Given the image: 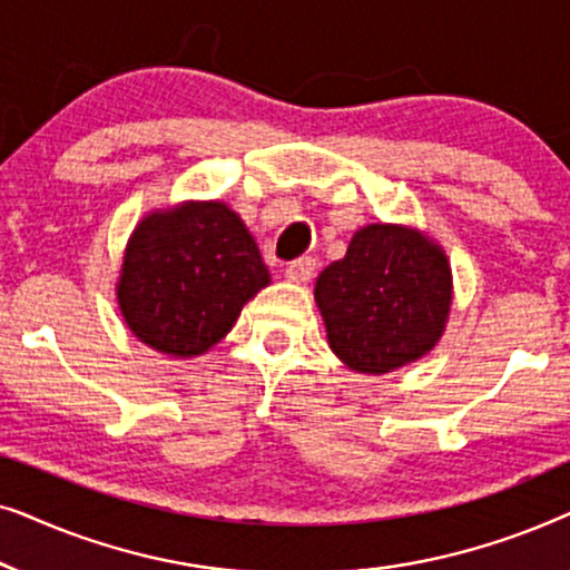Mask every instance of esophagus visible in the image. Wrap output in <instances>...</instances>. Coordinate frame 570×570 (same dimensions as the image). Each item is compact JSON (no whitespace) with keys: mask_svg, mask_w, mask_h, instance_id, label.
Instances as JSON below:
<instances>
[{"mask_svg":"<svg viewBox=\"0 0 570 570\" xmlns=\"http://www.w3.org/2000/svg\"><path fill=\"white\" fill-rule=\"evenodd\" d=\"M314 272H316V259H311V256H301V259L287 264L285 277L291 279V283H308V279L314 277Z\"/></svg>","mask_w":570,"mask_h":570,"instance_id":"esophagus-1","label":"esophagus"}]
</instances>
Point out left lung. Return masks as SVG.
<instances>
[{
	"label": "left lung",
	"mask_w": 570,
	"mask_h": 570,
	"mask_svg": "<svg viewBox=\"0 0 570 570\" xmlns=\"http://www.w3.org/2000/svg\"><path fill=\"white\" fill-rule=\"evenodd\" d=\"M332 353L357 373L396 371L431 353L451 311L443 248L415 228L373 223L353 236L345 259L316 279Z\"/></svg>",
	"instance_id": "1"
}]
</instances>
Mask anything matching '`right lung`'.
Returning a JSON list of instances; mask_svg holds the SVG:
<instances>
[{
  "label": "right lung",
  "mask_w": 570,
  "mask_h": 570,
  "mask_svg": "<svg viewBox=\"0 0 570 570\" xmlns=\"http://www.w3.org/2000/svg\"><path fill=\"white\" fill-rule=\"evenodd\" d=\"M267 285L269 269L244 220L225 202H184L137 223L116 298L139 342L194 357L217 345Z\"/></svg>",
  "instance_id": "obj_1"
}]
</instances>
